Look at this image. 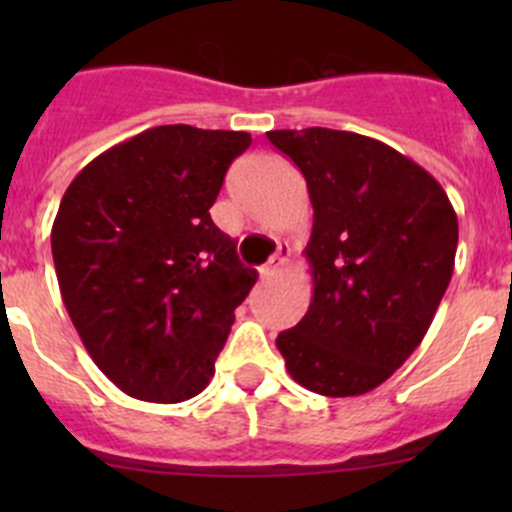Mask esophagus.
<instances>
[{
  "mask_svg": "<svg viewBox=\"0 0 512 512\" xmlns=\"http://www.w3.org/2000/svg\"><path fill=\"white\" fill-rule=\"evenodd\" d=\"M289 255H292V250H289V245H280V247H277V252L270 257V262H267V265L262 267V275L270 277V275H275V272H280L282 267H285L287 262H289Z\"/></svg>",
  "mask_w": 512,
  "mask_h": 512,
  "instance_id": "34e87169",
  "label": "esophagus"
}]
</instances>
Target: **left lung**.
Instances as JSON below:
<instances>
[{
    "label": "left lung",
    "instance_id": "left-lung-1",
    "mask_svg": "<svg viewBox=\"0 0 512 512\" xmlns=\"http://www.w3.org/2000/svg\"><path fill=\"white\" fill-rule=\"evenodd\" d=\"M307 180L314 294L277 349L314 394L361 396L426 337L453 275L458 218L446 190L376 138L332 128L270 131Z\"/></svg>",
    "mask_w": 512,
    "mask_h": 512
}]
</instances>
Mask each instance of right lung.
I'll use <instances>...</instances> for the list:
<instances>
[{
    "mask_svg": "<svg viewBox=\"0 0 512 512\" xmlns=\"http://www.w3.org/2000/svg\"><path fill=\"white\" fill-rule=\"evenodd\" d=\"M245 131L156 126L71 180L51 227L61 299L98 369L153 404L193 399L257 272L210 218Z\"/></svg>",
    "mask_w": 512,
    "mask_h": 512,
    "instance_id": "obj_1",
    "label": "right lung"
}]
</instances>
